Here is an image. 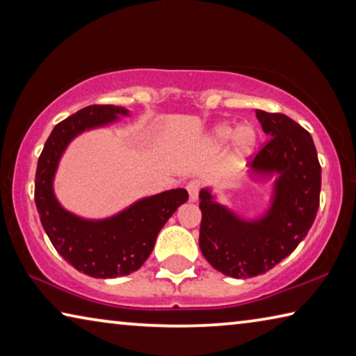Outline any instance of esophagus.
<instances>
[{"instance_id": "obj_1", "label": "esophagus", "mask_w": 356, "mask_h": 356, "mask_svg": "<svg viewBox=\"0 0 356 356\" xmlns=\"http://www.w3.org/2000/svg\"><path fill=\"white\" fill-rule=\"evenodd\" d=\"M186 191H188L190 201L195 202L197 200V195H200V184H197L196 180H193V182L186 185Z\"/></svg>"}]
</instances>
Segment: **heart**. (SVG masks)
Listing matches in <instances>:
<instances>
[{
	"mask_svg": "<svg viewBox=\"0 0 356 356\" xmlns=\"http://www.w3.org/2000/svg\"><path fill=\"white\" fill-rule=\"evenodd\" d=\"M232 138L234 150H232V161L236 165L245 163L250 156L254 154V149L257 146V130L254 125L251 124H242L237 129H234L231 124H218L215 125L212 134H210V141L215 146H222Z\"/></svg>",
	"mask_w": 356,
	"mask_h": 356,
	"instance_id": "1",
	"label": "heart"
}]
</instances>
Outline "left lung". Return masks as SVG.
I'll list each match as a JSON object with an SVG mask.
<instances>
[{
  "instance_id": "8db88e82",
  "label": "left lung",
  "mask_w": 356,
  "mask_h": 356,
  "mask_svg": "<svg viewBox=\"0 0 356 356\" xmlns=\"http://www.w3.org/2000/svg\"><path fill=\"white\" fill-rule=\"evenodd\" d=\"M256 116L270 140L246 176L254 184L272 180L268 207L245 218L216 201L210 186L200 193V248L215 270L237 280L268 272L291 254L314 222L321 196L322 170L309 131L286 114L256 110Z\"/></svg>"
}]
</instances>
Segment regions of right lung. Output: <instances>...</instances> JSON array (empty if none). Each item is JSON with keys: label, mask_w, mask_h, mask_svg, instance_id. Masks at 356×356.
Returning <instances> with one entry per match:
<instances>
[{"label": "right lung", "mask_w": 356, "mask_h": 356, "mask_svg": "<svg viewBox=\"0 0 356 356\" xmlns=\"http://www.w3.org/2000/svg\"><path fill=\"white\" fill-rule=\"evenodd\" d=\"M130 116L124 106L91 105L59 122L48 136L35 171L34 201L44 231L59 254L92 278H118L136 272L154 250L165 222L188 200L184 188L141 197L116 215L88 220L65 210L53 188L69 144L83 131L102 129Z\"/></svg>", "instance_id": "right-lung-1"}]
</instances>
